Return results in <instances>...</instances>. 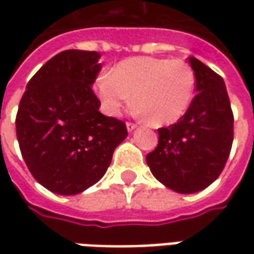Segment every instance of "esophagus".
Wrapping results in <instances>:
<instances>
[{"mask_svg":"<svg viewBox=\"0 0 254 254\" xmlns=\"http://www.w3.org/2000/svg\"><path fill=\"white\" fill-rule=\"evenodd\" d=\"M136 127H137V125H136V124H133V122H127V132H132V130H134Z\"/></svg>","mask_w":254,"mask_h":254,"instance_id":"obj_1","label":"esophagus"}]
</instances>
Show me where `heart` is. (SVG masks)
I'll use <instances>...</instances> for the list:
<instances>
[{
    "mask_svg": "<svg viewBox=\"0 0 254 254\" xmlns=\"http://www.w3.org/2000/svg\"><path fill=\"white\" fill-rule=\"evenodd\" d=\"M194 87V72L182 60L133 57L100 74L95 94L106 114L118 116L122 107L130 103L134 92L140 114L151 117L155 125H170L185 116Z\"/></svg>",
    "mask_w": 254,
    "mask_h": 254,
    "instance_id": "obj_1",
    "label": "heart"
}]
</instances>
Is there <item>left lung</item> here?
<instances>
[{"label": "left lung", "instance_id": "left-lung-1", "mask_svg": "<svg viewBox=\"0 0 254 254\" xmlns=\"http://www.w3.org/2000/svg\"><path fill=\"white\" fill-rule=\"evenodd\" d=\"M196 96L180 121L160 127L147 165L159 182L182 194L209 187L224 169L234 136V117L223 78L189 57Z\"/></svg>", "mask_w": 254, "mask_h": 254}]
</instances>
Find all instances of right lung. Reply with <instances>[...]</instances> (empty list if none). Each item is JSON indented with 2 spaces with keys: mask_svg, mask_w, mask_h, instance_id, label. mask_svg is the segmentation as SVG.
<instances>
[{
  "mask_svg": "<svg viewBox=\"0 0 254 254\" xmlns=\"http://www.w3.org/2000/svg\"><path fill=\"white\" fill-rule=\"evenodd\" d=\"M98 52L65 50L32 76L20 100L16 134L32 177L53 193L72 196L95 185L127 138L125 122L99 111L91 85Z\"/></svg>",
  "mask_w": 254,
  "mask_h": 254,
  "instance_id": "obj_1",
  "label": "right lung"
}]
</instances>
